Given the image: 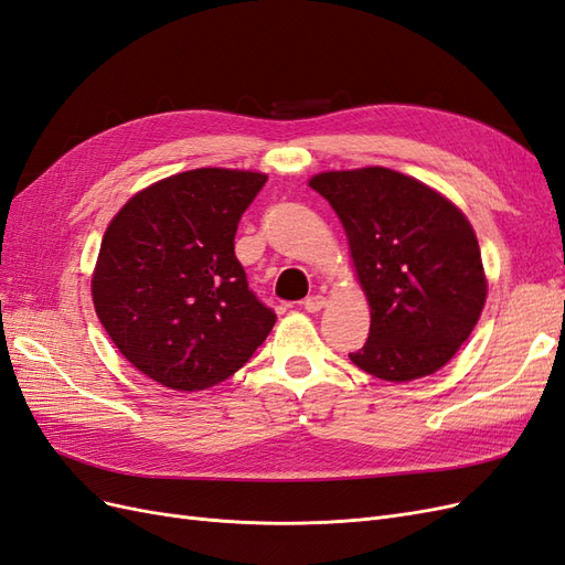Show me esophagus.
Here are the masks:
<instances>
[{"label": "esophagus", "mask_w": 565, "mask_h": 565, "mask_svg": "<svg viewBox=\"0 0 565 565\" xmlns=\"http://www.w3.org/2000/svg\"><path fill=\"white\" fill-rule=\"evenodd\" d=\"M324 297L322 295H313V297H309V299H303V309L309 311V313H318L320 309H324Z\"/></svg>", "instance_id": "esophagus-1"}]
</instances>
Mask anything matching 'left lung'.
<instances>
[{
	"instance_id": "1",
	"label": "left lung",
	"mask_w": 565,
	"mask_h": 565,
	"mask_svg": "<svg viewBox=\"0 0 565 565\" xmlns=\"http://www.w3.org/2000/svg\"><path fill=\"white\" fill-rule=\"evenodd\" d=\"M309 185L344 226L370 301V337L351 363L386 382L440 370L469 339L488 295L467 216L386 167L322 172Z\"/></svg>"
}]
</instances>
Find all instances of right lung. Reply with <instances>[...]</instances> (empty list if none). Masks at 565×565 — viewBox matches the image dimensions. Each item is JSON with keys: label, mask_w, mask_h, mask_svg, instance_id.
Instances as JSON below:
<instances>
[{"label": "right lung", "mask_w": 565, "mask_h": 565, "mask_svg": "<svg viewBox=\"0 0 565 565\" xmlns=\"http://www.w3.org/2000/svg\"><path fill=\"white\" fill-rule=\"evenodd\" d=\"M266 179L191 169L136 193L110 221L92 278L96 316L119 353L167 388L224 382L276 324L235 256L237 224Z\"/></svg>", "instance_id": "1"}]
</instances>
